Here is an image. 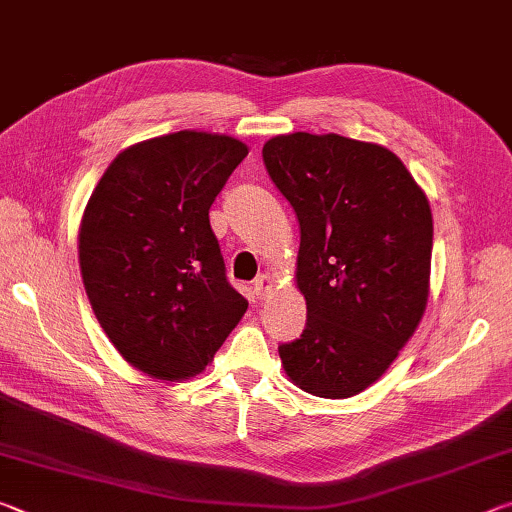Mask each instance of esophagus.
I'll use <instances>...</instances> for the list:
<instances>
[{
  "label": "esophagus",
  "instance_id": "1",
  "mask_svg": "<svg viewBox=\"0 0 512 512\" xmlns=\"http://www.w3.org/2000/svg\"><path fill=\"white\" fill-rule=\"evenodd\" d=\"M253 287H255V293H257V298L259 300H264L268 293L273 291V277L268 275V273H262L257 277V280L253 282Z\"/></svg>",
  "mask_w": 512,
  "mask_h": 512
}]
</instances>
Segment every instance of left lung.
<instances>
[{
	"label": "left lung",
	"mask_w": 512,
	"mask_h": 512,
	"mask_svg": "<svg viewBox=\"0 0 512 512\" xmlns=\"http://www.w3.org/2000/svg\"><path fill=\"white\" fill-rule=\"evenodd\" d=\"M262 155L300 223L307 325L277 348L284 372L305 393L352 397L384 375L427 307V194L393 151L336 133L277 135Z\"/></svg>",
	"instance_id": "8db88e82"
}]
</instances>
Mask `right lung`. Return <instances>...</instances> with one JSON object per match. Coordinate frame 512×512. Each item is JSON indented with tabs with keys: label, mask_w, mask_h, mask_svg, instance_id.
Masks as SVG:
<instances>
[{
	"label": "right lung",
	"mask_w": 512,
	"mask_h": 512,
	"mask_svg": "<svg viewBox=\"0 0 512 512\" xmlns=\"http://www.w3.org/2000/svg\"><path fill=\"white\" fill-rule=\"evenodd\" d=\"M246 155L230 135L153 137L121 151L85 205L79 264L94 316L155 379L203 372L246 314L210 228L214 198Z\"/></svg>",
	"instance_id": "1"
}]
</instances>
